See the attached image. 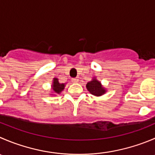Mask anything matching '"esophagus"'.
<instances>
[{"mask_svg": "<svg viewBox=\"0 0 155 155\" xmlns=\"http://www.w3.org/2000/svg\"><path fill=\"white\" fill-rule=\"evenodd\" d=\"M72 82H73V83H77V82H79V79H78L77 78H73V79H72Z\"/></svg>", "mask_w": 155, "mask_h": 155, "instance_id": "esophagus-1", "label": "esophagus"}]
</instances>
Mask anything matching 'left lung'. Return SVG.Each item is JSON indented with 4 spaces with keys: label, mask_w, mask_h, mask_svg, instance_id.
<instances>
[{
    "label": "left lung",
    "mask_w": 155,
    "mask_h": 155,
    "mask_svg": "<svg viewBox=\"0 0 155 155\" xmlns=\"http://www.w3.org/2000/svg\"><path fill=\"white\" fill-rule=\"evenodd\" d=\"M86 88L88 91L94 96L103 95L106 92V89L102 86L101 83L97 80L96 78H93L92 80L87 83Z\"/></svg>",
    "instance_id": "obj_1"
}]
</instances>
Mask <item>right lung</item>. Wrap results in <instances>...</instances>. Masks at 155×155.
<instances>
[{
    "label": "right lung",
    "mask_w": 155,
    "mask_h": 155,
    "mask_svg": "<svg viewBox=\"0 0 155 155\" xmlns=\"http://www.w3.org/2000/svg\"><path fill=\"white\" fill-rule=\"evenodd\" d=\"M52 89H53L54 93H56V94H60L63 90L64 89V87H65V84L64 83H60L58 79L57 78H54L53 79V84L51 85Z\"/></svg>",
    "instance_id": "right-lung-1"
}]
</instances>
